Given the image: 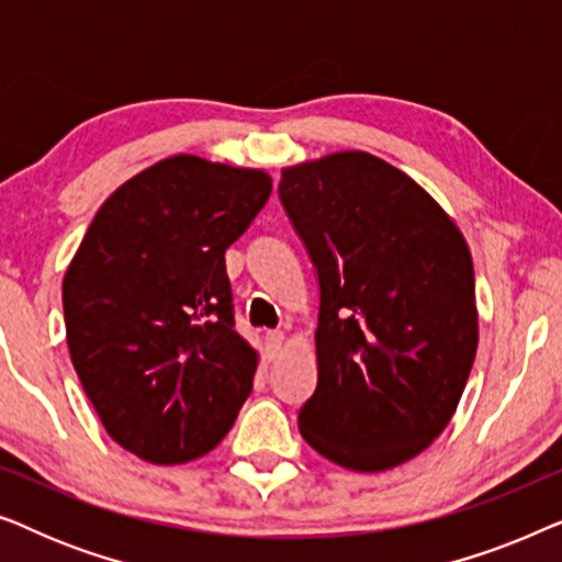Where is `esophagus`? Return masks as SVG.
I'll use <instances>...</instances> for the list:
<instances>
[{
  "mask_svg": "<svg viewBox=\"0 0 562 562\" xmlns=\"http://www.w3.org/2000/svg\"><path fill=\"white\" fill-rule=\"evenodd\" d=\"M266 340H268V350H271V356H279L283 342H286V335H283L281 329H273V333L266 335Z\"/></svg>",
  "mask_w": 562,
  "mask_h": 562,
  "instance_id": "obj_1",
  "label": "esophagus"
}]
</instances>
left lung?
Masks as SVG:
<instances>
[{
    "mask_svg": "<svg viewBox=\"0 0 562 562\" xmlns=\"http://www.w3.org/2000/svg\"><path fill=\"white\" fill-rule=\"evenodd\" d=\"M279 196L319 279L302 437L350 471L402 465L448 427L475 360L465 237L417 181L363 150L283 168Z\"/></svg>",
    "mask_w": 562,
    "mask_h": 562,
    "instance_id": "left-lung-1",
    "label": "left lung"
}]
</instances>
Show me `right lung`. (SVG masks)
I'll list each match as a JSON object with an SVG mask.
<instances>
[{"label": "right lung", "instance_id": "1", "mask_svg": "<svg viewBox=\"0 0 562 562\" xmlns=\"http://www.w3.org/2000/svg\"><path fill=\"white\" fill-rule=\"evenodd\" d=\"M271 187L260 168L164 158L99 206L68 266L71 363L106 435L148 463L206 456L250 394L225 250Z\"/></svg>", "mask_w": 562, "mask_h": 562}]
</instances>
